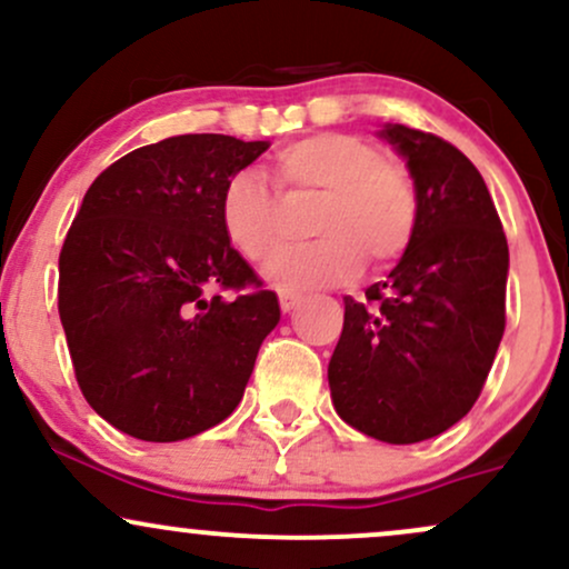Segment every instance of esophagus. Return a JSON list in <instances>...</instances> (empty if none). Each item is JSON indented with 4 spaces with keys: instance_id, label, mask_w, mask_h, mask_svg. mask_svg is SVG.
<instances>
[{
    "instance_id": "1",
    "label": "esophagus",
    "mask_w": 569,
    "mask_h": 569,
    "mask_svg": "<svg viewBox=\"0 0 569 569\" xmlns=\"http://www.w3.org/2000/svg\"><path fill=\"white\" fill-rule=\"evenodd\" d=\"M299 302H302V297H299V293H289V291L280 293V310H283V312L297 310Z\"/></svg>"
}]
</instances>
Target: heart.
<instances>
[{
	"label": "heart",
	"instance_id": "obj_1",
	"mask_svg": "<svg viewBox=\"0 0 569 569\" xmlns=\"http://www.w3.org/2000/svg\"><path fill=\"white\" fill-rule=\"evenodd\" d=\"M272 173L289 200L321 198L312 232L321 240L289 248L283 200L257 171H240L221 189L219 219L227 240L248 262L267 267L278 289L302 291L348 283L363 257L375 267L398 262L420 221V194L401 162L388 160L375 141L352 133H312L286 143L272 158Z\"/></svg>",
	"mask_w": 569,
	"mask_h": 569
}]
</instances>
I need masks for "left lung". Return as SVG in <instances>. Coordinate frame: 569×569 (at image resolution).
I'll list each match as a JSON object with an SVG mask.
<instances>
[{
  "label": "left lung",
  "instance_id": "8db88e82",
  "mask_svg": "<svg viewBox=\"0 0 569 569\" xmlns=\"http://www.w3.org/2000/svg\"><path fill=\"white\" fill-rule=\"evenodd\" d=\"M420 194L411 246L367 299L345 297L331 403L385 443L433 439L479 398L506 329L508 243L476 166L439 136L385 122Z\"/></svg>",
  "mask_w": 569,
  "mask_h": 569
}]
</instances>
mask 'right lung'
<instances>
[{"instance_id": "1", "label": "right lung", "mask_w": 569, "mask_h": 569, "mask_svg": "<svg viewBox=\"0 0 569 569\" xmlns=\"http://www.w3.org/2000/svg\"><path fill=\"white\" fill-rule=\"evenodd\" d=\"M267 147L173 136L84 192L58 259V312L82 396L133 439H192L230 417L280 321L219 219L221 189Z\"/></svg>"}]
</instances>
